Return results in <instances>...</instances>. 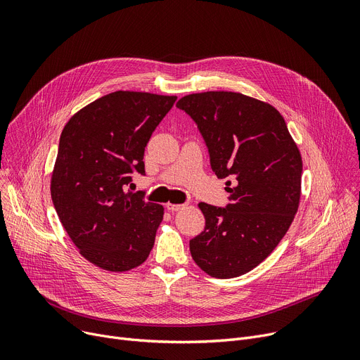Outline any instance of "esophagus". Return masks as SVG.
Wrapping results in <instances>:
<instances>
[{"label": "esophagus", "instance_id": "obj_1", "mask_svg": "<svg viewBox=\"0 0 360 360\" xmlns=\"http://www.w3.org/2000/svg\"><path fill=\"white\" fill-rule=\"evenodd\" d=\"M166 209H167L169 212H179V210H182V209H184V205H182V204H172V202H167V204H166Z\"/></svg>", "mask_w": 360, "mask_h": 360}]
</instances>
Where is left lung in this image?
<instances>
[{
	"mask_svg": "<svg viewBox=\"0 0 360 360\" xmlns=\"http://www.w3.org/2000/svg\"><path fill=\"white\" fill-rule=\"evenodd\" d=\"M176 106L197 124L229 204L200 202L204 231L190 240L197 266L216 278L238 277L266 259L299 207L302 158L271 105L235 91L188 94Z\"/></svg>",
	"mask_w": 360,
	"mask_h": 360,
	"instance_id": "left-lung-1",
	"label": "left lung"
}]
</instances>
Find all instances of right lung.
I'll return each mask as SVG.
<instances>
[{
	"label": "right lung",
	"instance_id": "1",
	"mask_svg": "<svg viewBox=\"0 0 360 360\" xmlns=\"http://www.w3.org/2000/svg\"><path fill=\"white\" fill-rule=\"evenodd\" d=\"M175 101L118 90L80 109L61 132L52 202L80 254L103 270L136 269L153 248L163 207L127 186L146 174L144 148Z\"/></svg>",
	"mask_w": 360,
	"mask_h": 360
}]
</instances>
